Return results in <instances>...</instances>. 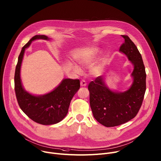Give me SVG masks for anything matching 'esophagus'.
Returning a JSON list of instances; mask_svg holds the SVG:
<instances>
[{"instance_id": "esophagus-1", "label": "esophagus", "mask_w": 161, "mask_h": 161, "mask_svg": "<svg viewBox=\"0 0 161 161\" xmlns=\"http://www.w3.org/2000/svg\"><path fill=\"white\" fill-rule=\"evenodd\" d=\"M80 85H81V86H86V81L85 80H83L81 81Z\"/></svg>"}]
</instances>
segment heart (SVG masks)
I'll use <instances>...</instances> for the list:
<instances>
[{"mask_svg":"<svg viewBox=\"0 0 161 161\" xmlns=\"http://www.w3.org/2000/svg\"><path fill=\"white\" fill-rule=\"evenodd\" d=\"M98 53H99L98 48H92L88 52H86V53H84L83 55L80 56L78 59V62L83 66L88 67L93 63ZM73 68L76 73H81V69L78 66L75 65L73 66ZM101 72H102V67L100 65H94L93 67H92L90 69V73L92 75L96 76L100 75L101 74Z\"/></svg>","mask_w":161,"mask_h":161,"instance_id":"obj_1","label":"heart"}]
</instances>
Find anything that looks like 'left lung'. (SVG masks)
<instances>
[{"label":"left lung","instance_id":"left-lung-1","mask_svg":"<svg viewBox=\"0 0 161 161\" xmlns=\"http://www.w3.org/2000/svg\"><path fill=\"white\" fill-rule=\"evenodd\" d=\"M122 36L124 42L120 51L134 65V80L130 88L124 92H114L106 86L101 76L88 86L94 117L107 127L120 125L134 118L142 106L146 91V72L142 55L127 36Z\"/></svg>","mask_w":161,"mask_h":161}]
</instances>
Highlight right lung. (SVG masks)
<instances>
[{"label": "right lung", "instance_id": "add662e5", "mask_svg": "<svg viewBox=\"0 0 161 161\" xmlns=\"http://www.w3.org/2000/svg\"><path fill=\"white\" fill-rule=\"evenodd\" d=\"M49 39L44 35H36L22 48L18 57L14 74V90L21 109L33 121L42 125H52L60 122L66 116L71 101L80 87L78 79H64L51 92L40 96H32L22 86L20 67L25 48L32 41Z\"/></svg>", "mask_w": 161, "mask_h": 161}]
</instances>
